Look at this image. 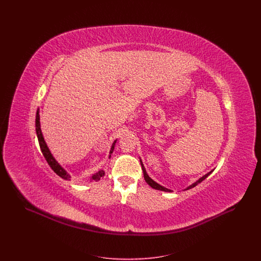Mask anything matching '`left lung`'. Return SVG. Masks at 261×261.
<instances>
[{
	"label": "left lung",
	"instance_id": "1",
	"mask_svg": "<svg viewBox=\"0 0 261 261\" xmlns=\"http://www.w3.org/2000/svg\"><path fill=\"white\" fill-rule=\"evenodd\" d=\"M140 162H141V165H142V169H143V172H144V178H145V180H146V182L149 184V186L151 187V188H153V189H155V190H160V191H164V192H171V190H169V189H167V188H164V187L161 186L160 184H158L156 182H154L150 177H149L148 173H147V171H146V169H145V167H144V164H143V162L142 161L140 160ZM212 171L213 170H211V172H208L207 174H205V175H203L201 178H199V180L197 181V182H195V183H193L192 185H190L189 187H187L185 190H189V189H192V188H194V187L197 186L198 184H199L200 182H202L206 177H208L211 173H212Z\"/></svg>",
	"mask_w": 261,
	"mask_h": 261
}]
</instances>
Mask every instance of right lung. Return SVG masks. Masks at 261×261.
I'll list each match as a JSON object with an SVG mask.
<instances>
[{
  "label": "right lung",
  "mask_w": 261,
  "mask_h": 261,
  "mask_svg": "<svg viewBox=\"0 0 261 261\" xmlns=\"http://www.w3.org/2000/svg\"><path fill=\"white\" fill-rule=\"evenodd\" d=\"M35 126H36V134H37L38 141H39V145H40V149L41 151L44 155V158L46 159V161L48 162V164L50 165V168L54 170L55 173L58 174L61 178L64 179V180H70V175L67 173L62 166L60 165V163L56 161V159L53 156L51 152L50 151V149L48 148L45 140H44V137L42 134V131H41V125H40V114H39V109L37 110L36 112V120H35ZM115 143H116V140L113 142L112 144V148L110 150V159H111V154L114 149V146H115ZM105 176V171L103 170H99L97 173L93 174L92 177L90 178V182L92 181H99V179L101 177Z\"/></svg>",
  "instance_id": "right-lung-1"
}]
</instances>
